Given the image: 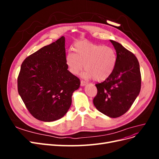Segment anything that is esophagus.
<instances>
[{"label":"esophagus","mask_w":159,"mask_h":159,"mask_svg":"<svg viewBox=\"0 0 159 159\" xmlns=\"http://www.w3.org/2000/svg\"><path fill=\"white\" fill-rule=\"evenodd\" d=\"M87 84H88V83L86 82V81H85L84 80H81V86H84V85H85Z\"/></svg>","instance_id":"obj_1"}]
</instances>
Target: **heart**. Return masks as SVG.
I'll return each instance as SVG.
<instances>
[{
    "label": "heart",
    "mask_w": 159,
    "mask_h": 159,
    "mask_svg": "<svg viewBox=\"0 0 159 159\" xmlns=\"http://www.w3.org/2000/svg\"><path fill=\"white\" fill-rule=\"evenodd\" d=\"M74 53L66 55L65 61L72 74L78 75L84 69L83 75L97 81L107 80L112 74L116 66L117 55L109 46L95 44L88 41L75 43Z\"/></svg>",
    "instance_id": "b5f03b06"
}]
</instances>
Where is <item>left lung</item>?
I'll list each match as a JSON object with an SVG mask.
<instances>
[{"mask_svg": "<svg viewBox=\"0 0 159 159\" xmlns=\"http://www.w3.org/2000/svg\"><path fill=\"white\" fill-rule=\"evenodd\" d=\"M117 53V62L110 77L95 84L93 104L99 111L117 118L131 107L141 90V75L136 56L121 44L110 40Z\"/></svg>", "mask_w": 159, "mask_h": 159, "instance_id": "1", "label": "left lung"}]
</instances>
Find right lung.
<instances>
[{
	"instance_id": "1",
	"label": "right lung",
	"mask_w": 159,
	"mask_h": 159,
	"mask_svg": "<svg viewBox=\"0 0 159 159\" xmlns=\"http://www.w3.org/2000/svg\"><path fill=\"white\" fill-rule=\"evenodd\" d=\"M65 38L42 48L23 61L17 79L18 91L32 116L50 122L64 117L80 79L68 70Z\"/></svg>"
}]
</instances>
